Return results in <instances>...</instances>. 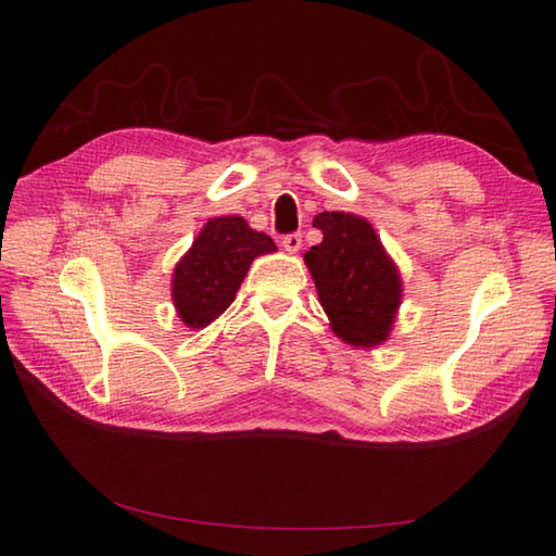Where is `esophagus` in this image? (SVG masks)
<instances>
[{
	"instance_id": "1",
	"label": "esophagus",
	"mask_w": 556,
	"mask_h": 556,
	"mask_svg": "<svg viewBox=\"0 0 556 556\" xmlns=\"http://www.w3.org/2000/svg\"><path fill=\"white\" fill-rule=\"evenodd\" d=\"M301 241H303V236L299 231H293V233H287L285 239H281V245H285L289 253H296L301 248Z\"/></svg>"
}]
</instances>
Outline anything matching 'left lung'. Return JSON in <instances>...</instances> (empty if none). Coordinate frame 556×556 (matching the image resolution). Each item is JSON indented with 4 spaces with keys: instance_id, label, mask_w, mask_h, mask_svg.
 I'll return each instance as SVG.
<instances>
[{
    "instance_id": "obj_1",
    "label": "left lung",
    "mask_w": 556,
    "mask_h": 556,
    "mask_svg": "<svg viewBox=\"0 0 556 556\" xmlns=\"http://www.w3.org/2000/svg\"><path fill=\"white\" fill-rule=\"evenodd\" d=\"M313 227L323 241L311 245L305 265L337 337L353 346L382 344L401 301V279L375 229L346 212H320Z\"/></svg>"
}]
</instances>
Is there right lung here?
<instances>
[{"label":"right lung","instance_id":"add662e5","mask_svg":"<svg viewBox=\"0 0 556 556\" xmlns=\"http://www.w3.org/2000/svg\"><path fill=\"white\" fill-rule=\"evenodd\" d=\"M277 251L267 233L243 217H215L174 269L172 296L188 327H205L229 308L253 257Z\"/></svg>","mask_w":556,"mask_h":556}]
</instances>
